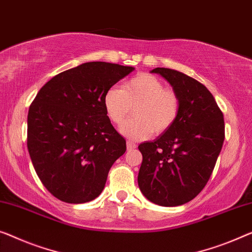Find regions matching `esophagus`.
I'll list each match as a JSON object with an SVG mask.
<instances>
[{"label": "esophagus", "mask_w": 252, "mask_h": 252, "mask_svg": "<svg viewBox=\"0 0 252 252\" xmlns=\"http://www.w3.org/2000/svg\"><path fill=\"white\" fill-rule=\"evenodd\" d=\"M136 147H137L136 142H133V141H131V140H127V141H126V148L129 149V150L134 149Z\"/></svg>", "instance_id": "1"}]
</instances>
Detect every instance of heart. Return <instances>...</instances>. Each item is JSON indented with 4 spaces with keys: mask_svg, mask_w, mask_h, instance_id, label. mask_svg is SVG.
<instances>
[{
    "mask_svg": "<svg viewBox=\"0 0 252 252\" xmlns=\"http://www.w3.org/2000/svg\"><path fill=\"white\" fill-rule=\"evenodd\" d=\"M108 119L122 125L134 107V118L121 126L122 134L134 140L163 133L174 125L180 111V99L172 89L165 88L158 78L141 73L127 80L122 88L112 87L104 96Z\"/></svg>",
    "mask_w": 252,
    "mask_h": 252,
    "instance_id": "heart-1",
    "label": "heart"
}]
</instances>
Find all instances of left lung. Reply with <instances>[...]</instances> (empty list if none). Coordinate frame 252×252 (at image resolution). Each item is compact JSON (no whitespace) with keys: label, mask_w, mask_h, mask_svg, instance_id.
I'll return each instance as SVG.
<instances>
[{"label":"left lung","mask_w":252,"mask_h":252,"mask_svg":"<svg viewBox=\"0 0 252 252\" xmlns=\"http://www.w3.org/2000/svg\"><path fill=\"white\" fill-rule=\"evenodd\" d=\"M180 99L174 125L154 141L139 145L138 186L154 204L175 207L204 189L224 142L223 113L204 85L187 74L156 67Z\"/></svg>","instance_id":"1"}]
</instances>
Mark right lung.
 <instances>
[{"label":"right lung","mask_w":252,"mask_h":252,"mask_svg":"<svg viewBox=\"0 0 252 252\" xmlns=\"http://www.w3.org/2000/svg\"><path fill=\"white\" fill-rule=\"evenodd\" d=\"M134 70L87 62L46 82L29 107L27 147L44 187L69 204L102 193L112 165L126 153V139L111 125L104 96Z\"/></svg>","instance_id":"obj_1"}]
</instances>
